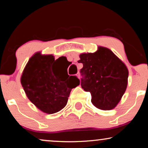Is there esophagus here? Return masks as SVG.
<instances>
[{
    "label": "esophagus",
    "mask_w": 148,
    "mask_h": 148,
    "mask_svg": "<svg viewBox=\"0 0 148 148\" xmlns=\"http://www.w3.org/2000/svg\"><path fill=\"white\" fill-rule=\"evenodd\" d=\"M76 76L77 77V78L80 79V73H77L76 74Z\"/></svg>",
    "instance_id": "esophagus-1"
}]
</instances>
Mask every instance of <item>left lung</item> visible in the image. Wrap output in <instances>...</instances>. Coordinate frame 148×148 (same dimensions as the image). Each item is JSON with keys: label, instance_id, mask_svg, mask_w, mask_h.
<instances>
[{"label": "left lung", "instance_id": "left-lung-1", "mask_svg": "<svg viewBox=\"0 0 148 148\" xmlns=\"http://www.w3.org/2000/svg\"><path fill=\"white\" fill-rule=\"evenodd\" d=\"M78 62L83 64L82 88L92 95V103L101 110H112L124 94L129 71L122 60L108 48L99 46L94 53H83Z\"/></svg>", "mask_w": 148, "mask_h": 148}]
</instances>
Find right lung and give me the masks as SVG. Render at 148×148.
<instances>
[{"label":"right lung","instance_id":"1","mask_svg":"<svg viewBox=\"0 0 148 148\" xmlns=\"http://www.w3.org/2000/svg\"><path fill=\"white\" fill-rule=\"evenodd\" d=\"M76 76L64 75V70L55 66L52 54L36 52L27 62L21 84L28 99L42 112L54 114L67 104L73 88L79 85Z\"/></svg>","mask_w":148,"mask_h":148}]
</instances>
